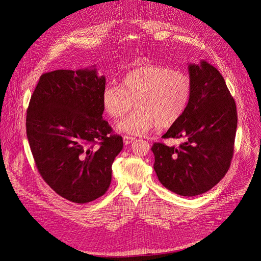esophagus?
<instances>
[{"label":"esophagus","instance_id":"1","mask_svg":"<svg viewBox=\"0 0 261 261\" xmlns=\"http://www.w3.org/2000/svg\"><path fill=\"white\" fill-rule=\"evenodd\" d=\"M134 140H135V138H133V136H128V135H125V136H123V143H125L126 145L131 144Z\"/></svg>","mask_w":261,"mask_h":261}]
</instances>
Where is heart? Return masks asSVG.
<instances>
[{"instance_id":"1","label":"heart","mask_w":261,"mask_h":261,"mask_svg":"<svg viewBox=\"0 0 261 261\" xmlns=\"http://www.w3.org/2000/svg\"><path fill=\"white\" fill-rule=\"evenodd\" d=\"M191 95L190 78L168 66L147 64L134 68L121 77L120 86L109 82L101 92L105 112L120 119L117 130L130 135H144L156 125L168 128L185 113Z\"/></svg>"}]
</instances>
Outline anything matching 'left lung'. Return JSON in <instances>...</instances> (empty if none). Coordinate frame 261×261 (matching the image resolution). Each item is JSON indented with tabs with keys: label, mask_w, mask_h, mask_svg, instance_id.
Listing matches in <instances>:
<instances>
[{
	"label": "left lung",
	"mask_w": 261,
	"mask_h": 261,
	"mask_svg": "<svg viewBox=\"0 0 261 261\" xmlns=\"http://www.w3.org/2000/svg\"><path fill=\"white\" fill-rule=\"evenodd\" d=\"M191 95L184 115L163 139H183L179 146L154 143L153 168L174 194L206 193L228 171L237 129L236 103L224 78L205 61L189 64Z\"/></svg>",
	"instance_id": "obj_1"
}]
</instances>
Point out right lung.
I'll return each mask as SVG.
<instances>
[{"instance_id": "right-lung-1", "label": "right lung", "mask_w": 261, "mask_h": 261, "mask_svg": "<svg viewBox=\"0 0 261 261\" xmlns=\"http://www.w3.org/2000/svg\"><path fill=\"white\" fill-rule=\"evenodd\" d=\"M106 78L96 70L41 75L27 108L26 134L37 169L62 198L84 204L105 195L122 138L102 118Z\"/></svg>"}]
</instances>
